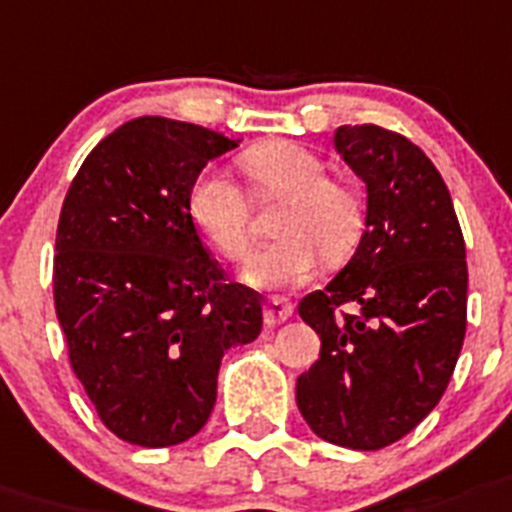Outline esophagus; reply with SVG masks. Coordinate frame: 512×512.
Wrapping results in <instances>:
<instances>
[{
  "label": "esophagus",
  "mask_w": 512,
  "mask_h": 512,
  "mask_svg": "<svg viewBox=\"0 0 512 512\" xmlns=\"http://www.w3.org/2000/svg\"><path fill=\"white\" fill-rule=\"evenodd\" d=\"M291 315H294V304H291L289 299H283V296H270L268 302H265V322H268L270 328H276V325L286 322Z\"/></svg>",
  "instance_id": "1"
}]
</instances>
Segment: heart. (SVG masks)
Wrapping results in <instances>:
<instances>
[{
	"label": "heart",
	"mask_w": 512,
	"mask_h": 512,
	"mask_svg": "<svg viewBox=\"0 0 512 512\" xmlns=\"http://www.w3.org/2000/svg\"><path fill=\"white\" fill-rule=\"evenodd\" d=\"M244 169L265 195L291 197L278 234L249 260L244 278L260 289H294L322 268V252L343 257L362 231V203L351 187L328 179L317 153L296 143H270L249 150ZM190 216L216 252L239 263L252 252V210L242 187L223 169L200 171L190 187Z\"/></svg>",
	"instance_id": "1"
}]
</instances>
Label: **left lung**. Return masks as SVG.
<instances>
[{
    "mask_svg": "<svg viewBox=\"0 0 512 512\" xmlns=\"http://www.w3.org/2000/svg\"><path fill=\"white\" fill-rule=\"evenodd\" d=\"M336 148L367 187L349 265L299 302L320 359L296 406L325 442L380 450L406 437L448 388L466 336V244L424 150L377 124H343Z\"/></svg>",
    "mask_w": 512,
    "mask_h": 512,
    "instance_id": "8db88e82",
    "label": "left lung"
}]
</instances>
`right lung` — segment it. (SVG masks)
I'll return each mask as SVG.
<instances>
[{
  "label": "right lung",
  "instance_id": "right-lung-1",
  "mask_svg": "<svg viewBox=\"0 0 512 512\" xmlns=\"http://www.w3.org/2000/svg\"><path fill=\"white\" fill-rule=\"evenodd\" d=\"M234 140L140 117L90 150L57 226L54 309L103 427L143 448L197 435L231 346L255 341L263 296L231 283L190 216V187Z\"/></svg>",
  "mask_w": 512,
  "mask_h": 512
}]
</instances>
